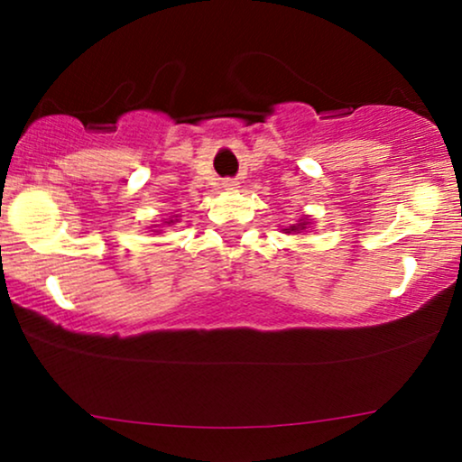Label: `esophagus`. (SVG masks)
<instances>
[{
  "label": "esophagus",
  "instance_id": "esophagus-1",
  "mask_svg": "<svg viewBox=\"0 0 462 462\" xmlns=\"http://www.w3.org/2000/svg\"><path fill=\"white\" fill-rule=\"evenodd\" d=\"M224 187H226V189H236V182H235V180H226Z\"/></svg>",
  "mask_w": 462,
  "mask_h": 462
}]
</instances>
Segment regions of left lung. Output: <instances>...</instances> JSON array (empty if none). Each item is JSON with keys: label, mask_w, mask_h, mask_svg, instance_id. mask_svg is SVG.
I'll return each mask as SVG.
<instances>
[{"label": "left lung", "mask_w": 462, "mask_h": 462, "mask_svg": "<svg viewBox=\"0 0 462 462\" xmlns=\"http://www.w3.org/2000/svg\"><path fill=\"white\" fill-rule=\"evenodd\" d=\"M306 227V224L304 221H301V224H298V226H291V232H298V230H304Z\"/></svg>", "instance_id": "1"}]
</instances>
